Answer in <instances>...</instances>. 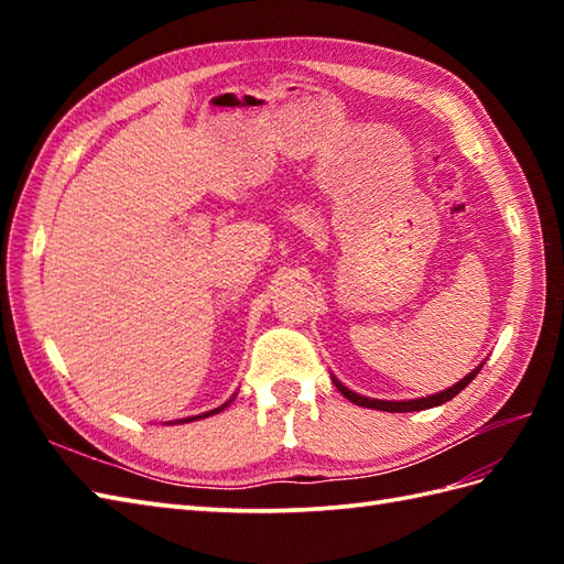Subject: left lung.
Segmentation results:
<instances>
[{"label":"left lung","instance_id":"8db88e82","mask_svg":"<svg viewBox=\"0 0 564 564\" xmlns=\"http://www.w3.org/2000/svg\"><path fill=\"white\" fill-rule=\"evenodd\" d=\"M487 361V358H485ZM485 361L477 366V368H473V373H467L463 380H458L455 382L453 388H446V390H441V392H434V394H426V398H419V400H373V398H364V394H358V392H354V390H349L346 386H341V382L332 376V380H334V386H337V390L344 394L346 400H351L354 404H358V406H368V410H380V412H419V410H431V406H438V404H443V402H448V400H453L455 394H458L460 390H465L467 386H470L473 382V378L480 373L482 370V366H485Z\"/></svg>","mask_w":564,"mask_h":564}]
</instances>
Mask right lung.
Returning a JSON list of instances; mask_svg holds the SVG:
<instances>
[{
    "label": "right lung",
    "mask_w": 564,
    "mask_h": 564,
    "mask_svg": "<svg viewBox=\"0 0 564 564\" xmlns=\"http://www.w3.org/2000/svg\"><path fill=\"white\" fill-rule=\"evenodd\" d=\"M237 398V394H232L230 400H227L225 404H220V406H215V410H210V412H203V414H196V416H186V419H176V422H170V424H186V422H198V419H206V416H213V414H218V412H223L225 406H230V402Z\"/></svg>",
    "instance_id": "add662e5"
}]
</instances>
